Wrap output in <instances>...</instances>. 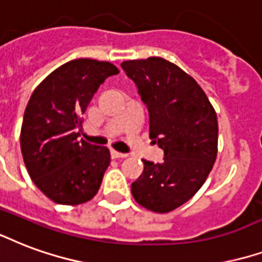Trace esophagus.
<instances>
[{"mask_svg": "<svg viewBox=\"0 0 262 262\" xmlns=\"http://www.w3.org/2000/svg\"><path fill=\"white\" fill-rule=\"evenodd\" d=\"M111 157L112 158H126L127 154H125V152H119V151L116 150H111Z\"/></svg>", "mask_w": 262, "mask_h": 262, "instance_id": "1", "label": "esophagus"}]
</instances>
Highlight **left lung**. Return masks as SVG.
<instances>
[{"instance_id":"obj_1","label":"left lung","mask_w":262,"mask_h":262,"mask_svg":"<svg viewBox=\"0 0 262 262\" xmlns=\"http://www.w3.org/2000/svg\"><path fill=\"white\" fill-rule=\"evenodd\" d=\"M121 67L147 105L150 137L164 150L161 164L143 160L132 194L147 210L170 212L200 190L214 166L216 112L200 84L164 58L132 59Z\"/></svg>"}]
</instances>
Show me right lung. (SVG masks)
Masks as SVG:
<instances>
[{
    "mask_svg": "<svg viewBox=\"0 0 262 262\" xmlns=\"http://www.w3.org/2000/svg\"><path fill=\"white\" fill-rule=\"evenodd\" d=\"M119 73L111 62L79 58L42 80L28 102L20 150L34 185L57 204L90 201L111 162L110 150L82 139V115L106 77Z\"/></svg>",
    "mask_w": 262,
    "mask_h": 262,
    "instance_id": "right-lung-1",
    "label": "right lung"
}]
</instances>
